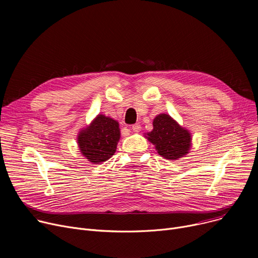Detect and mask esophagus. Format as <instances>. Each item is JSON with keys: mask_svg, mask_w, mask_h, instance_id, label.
Listing matches in <instances>:
<instances>
[{"mask_svg": "<svg viewBox=\"0 0 258 258\" xmlns=\"http://www.w3.org/2000/svg\"><path fill=\"white\" fill-rule=\"evenodd\" d=\"M132 130H133L135 133H138V132H140V131H141V125H140L139 123L134 124V125L132 126Z\"/></svg>", "mask_w": 258, "mask_h": 258, "instance_id": "obj_1", "label": "esophagus"}]
</instances>
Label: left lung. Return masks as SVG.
I'll use <instances>...</instances> for the list:
<instances>
[{
	"label": "left lung",
	"mask_w": 258,
	"mask_h": 258,
	"mask_svg": "<svg viewBox=\"0 0 258 258\" xmlns=\"http://www.w3.org/2000/svg\"><path fill=\"white\" fill-rule=\"evenodd\" d=\"M153 125L154 130L147 134V139L156 145L159 155L168 160H175L188 153L191 144L190 134L169 115H158Z\"/></svg>",
	"instance_id": "left-lung-1"
}]
</instances>
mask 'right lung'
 <instances>
[{"mask_svg": "<svg viewBox=\"0 0 258 258\" xmlns=\"http://www.w3.org/2000/svg\"><path fill=\"white\" fill-rule=\"evenodd\" d=\"M119 139L118 122L104 115H98L89 127L79 134L78 145L89 161L99 163L115 154Z\"/></svg>", "mask_w": 258, "mask_h": 258, "instance_id": "add662e5", "label": "right lung"}]
</instances>
